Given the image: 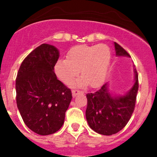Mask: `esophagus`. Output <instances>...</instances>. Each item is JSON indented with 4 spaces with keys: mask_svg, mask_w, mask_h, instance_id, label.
<instances>
[{
    "mask_svg": "<svg viewBox=\"0 0 157 157\" xmlns=\"http://www.w3.org/2000/svg\"><path fill=\"white\" fill-rule=\"evenodd\" d=\"M72 92V96H73V97H76V96L78 95V94H79L80 93H82L81 91H79L78 90H73L71 91Z\"/></svg>",
    "mask_w": 157,
    "mask_h": 157,
    "instance_id": "1",
    "label": "esophagus"
}]
</instances>
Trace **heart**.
Listing matches in <instances>:
<instances>
[{"label":"heart","instance_id":"1","mask_svg":"<svg viewBox=\"0 0 157 157\" xmlns=\"http://www.w3.org/2000/svg\"><path fill=\"white\" fill-rule=\"evenodd\" d=\"M67 59H59L55 63L54 71L60 81L69 84L78 74L81 78L75 85L83 87L101 86L106 78L111 62V51L108 45H77L67 54Z\"/></svg>","mask_w":157,"mask_h":157}]
</instances>
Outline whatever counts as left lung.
Here are the masks:
<instances>
[{
    "label": "left lung",
    "mask_w": 157,
    "mask_h": 157,
    "mask_svg": "<svg viewBox=\"0 0 157 157\" xmlns=\"http://www.w3.org/2000/svg\"><path fill=\"white\" fill-rule=\"evenodd\" d=\"M117 56L130 57L128 52L114 42ZM134 82L124 95L110 93L106 82L95 93L86 94L87 108L86 118L89 126L95 132L103 135L118 133L127 124L132 116L138 90V75L134 68Z\"/></svg>",
    "instance_id": "8db88e82"
}]
</instances>
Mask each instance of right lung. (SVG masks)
Masks as SVG:
<instances>
[{
	"mask_svg": "<svg viewBox=\"0 0 157 157\" xmlns=\"http://www.w3.org/2000/svg\"><path fill=\"white\" fill-rule=\"evenodd\" d=\"M59 56L53 45L42 44L22 62L16 80V104L29 129L40 135L56 133L64 123L71 91L57 79Z\"/></svg>",
	"mask_w": 157,
	"mask_h": 157,
	"instance_id": "add662e5",
	"label": "right lung"
}]
</instances>
